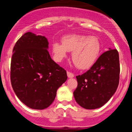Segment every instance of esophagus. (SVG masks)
Instances as JSON below:
<instances>
[{
	"mask_svg": "<svg viewBox=\"0 0 132 132\" xmlns=\"http://www.w3.org/2000/svg\"><path fill=\"white\" fill-rule=\"evenodd\" d=\"M67 76L69 78H72L74 77V75H73V73H71V72H67Z\"/></svg>",
	"mask_w": 132,
	"mask_h": 132,
	"instance_id": "esophagus-1",
	"label": "esophagus"
}]
</instances>
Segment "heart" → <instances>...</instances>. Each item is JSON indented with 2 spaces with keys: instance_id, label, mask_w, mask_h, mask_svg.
I'll return each instance as SVG.
<instances>
[{
  "instance_id": "obj_1",
  "label": "heart",
  "mask_w": 132,
  "mask_h": 132,
  "mask_svg": "<svg viewBox=\"0 0 132 132\" xmlns=\"http://www.w3.org/2000/svg\"><path fill=\"white\" fill-rule=\"evenodd\" d=\"M62 42L52 45L53 59L58 62L67 56L68 52H72V59L75 65L78 68L85 70L94 64L100 54L101 43L95 36L66 35L62 38Z\"/></svg>"
}]
</instances>
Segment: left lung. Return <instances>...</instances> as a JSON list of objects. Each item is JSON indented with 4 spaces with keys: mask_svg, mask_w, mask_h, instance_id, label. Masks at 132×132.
Here are the masks:
<instances>
[{
    "mask_svg": "<svg viewBox=\"0 0 132 132\" xmlns=\"http://www.w3.org/2000/svg\"><path fill=\"white\" fill-rule=\"evenodd\" d=\"M119 55L109 48L99 56L89 70L76 76L78 87L75 100L85 109H96L106 104L116 92L119 84Z\"/></svg>",
    "mask_w": 132,
    "mask_h": 132,
    "instance_id": "obj_1",
    "label": "left lung"
}]
</instances>
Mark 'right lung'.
<instances>
[{
  "label": "right lung",
  "instance_id": "add662e5",
  "mask_svg": "<svg viewBox=\"0 0 132 132\" xmlns=\"http://www.w3.org/2000/svg\"><path fill=\"white\" fill-rule=\"evenodd\" d=\"M48 49L47 38L31 32L22 35L13 49L12 86L18 98L32 109L48 107L67 80L66 70L52 60Z\"/></svg>",
  "mask_w": 132,
  "mask_h": 132
}]
</instances>
